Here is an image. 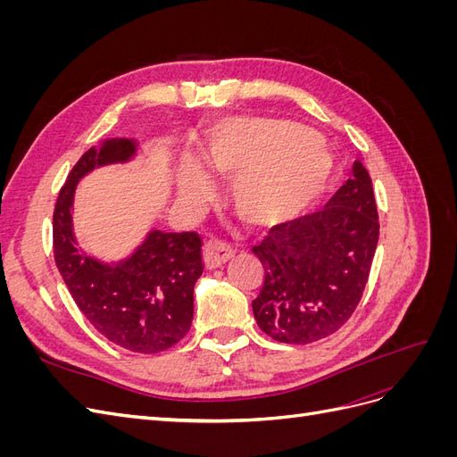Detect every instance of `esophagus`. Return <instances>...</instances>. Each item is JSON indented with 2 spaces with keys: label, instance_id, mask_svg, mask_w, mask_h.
I'll return each mask as SVG.
<instances>
[{
  "label": "esophagus",
  "instance_id": "esophagus-1",
  "mask_svg": "<svg viewBox=\"0 0 457 457\" xmlns=\"http://www.w3.org/2000/svg\"><path fill=\"white\" fill-rule=\"evenodd\" d=\"M232 255V247L220 240H210L204 245V265L207 270H213L219 269L220 265H225Z\"/></svg>",
  "mask_w": 457,
  "mask_h": 457
}]
</instances>
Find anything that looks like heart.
<instances>
[{
    "instance_id": "b5f03b06",
    "label": "heart",
    "mask_w": 457,
    "mask_h": 457,
    "mask_svg": "<svg viewBox=\"0 0 457 457\" xmlns=\"http://www.w3.org/2000/svg\"><path fill=\"white\" fill-rule=\"evenodd\" d=\"M200 161L188 154L179 158L173 171L177 200L196 210L213 196L215 185L207 167L230 177V207L245 225L259 230L309 217L337 181L334 152L312 129L287 120L228 121L207 139Z\"/></svg>"
}]
</instances>
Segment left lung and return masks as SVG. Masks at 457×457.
Wrapping results in <instances>:
<instances>
[{"instance_id": "left-lung-1", "label": "left lung", "mask_w": 457, "mask_h": 457, "mask_svg": "<svg viewBox=\"0 0 457 457\" xmlns=\"http://www.w3.org/2000/svg\"><path fill=\"white\" fill-rule=\"evenodd\" d=\"M379 240L371 179L361 162L322 212L272 228L253 247L265 269L252 303L257 326L280 343L305 345L337 331L354 312Z\"/></svg>"}]
</instances>
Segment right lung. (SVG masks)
I'll return each mask as SVG.
<instances>
[{
    "label": "right lung",
    "mask_w": 457,
    "mask_h": 457,
    "mask_svg": "<svg viewBox=\"0 0 457 457\" xmlns=\"http://www.w3.org/2000/svg\"><path fill=\"white\" fill-rule=\"evenodd\" d=\"M137 156L131 139H106L89 148L68 175L53 213L54 262L91 326L118 347L162 353L181 341L195 314V284L202 276V240L196 232L148 230L120 259L91 255L74 234V196L81 179Z\"/></svg>",
    "instance_id": "1"
}]
</instances>
